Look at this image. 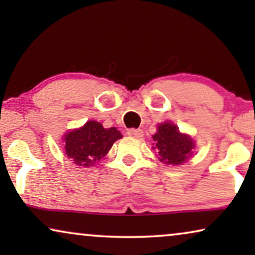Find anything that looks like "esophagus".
Listing matches in <instances>:
<instances>
[{
	"mask_svg": "<svg viewBox=\"0 0 255 255\" xmlns=\"http://www.w3.org/2000/svg\"><path fill=\"white\" fill-rule=\"evenodd\" d=\"M128 134L133 138H141L144 135V132H142L141 128H128Z\"/></svg>",
	"mask_w": 255,
	"mask_h": 255,
	"instance_id": "obj_1",
	"label": "esophagus"
}]
</instances>
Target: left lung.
I'll use <instances>...</instances> for the list:
<instances>
[{
  "label": "left lung",
  "instance_id": "obj_1",
  "mask_svg": "<svg viewBox=\"0 0 255 255\" xmlns=\"http://www.w3.org/2000/svg\"><path fill=\"white\" fill-rule=\"evenodd\" d=\"M153 140L158 159L168 165H181L193 153V139L180 133L179 128L169 122L159 125Z\"/></svg>",
  "mask_w": 255,
  "mask_h": 255
}]
</instances>
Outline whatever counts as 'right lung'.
<instances>
[{
  "instance_id": "obj_1",
  "label": "right lung",
  "mask_w": 255,
  "mask_h": 255,
  "mask_svg": "<svg viewBox=\"0 0 255 255\" xmlns=\"http://www.w3.org/2000/svg\"><path fill=\"white\" fill-rule=\"evenodd\" d=\"M122 133L116 128H104L95 121H89L81 128L65 135V149L76 165L90 167L107 155Z\"/></svg>"
}]
</instances>
